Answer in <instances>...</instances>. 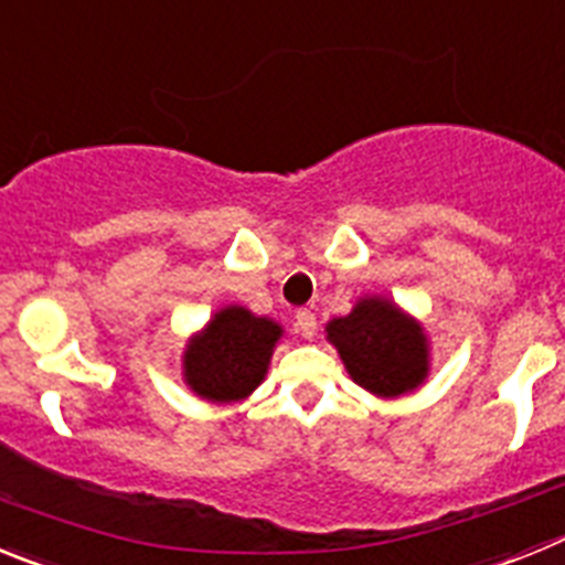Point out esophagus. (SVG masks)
<instances>
[{
  "label": "esophagus",
  "mask_w": 565,
  "mask_h": 565,
  "mask_svg": "<svg viewBox=\"0 0 565 565\" xmlns=\"http://www.w3.org/2000/svg\"><path fill=\"white\" fill-rule=\"evenodd\" d=\"M294 319H297V331L302 333V337H306V339L317 337V317H313L308 308H299L297 317H294Z\"/></svg>",
  "instance_id": "1"
}]
</instances>
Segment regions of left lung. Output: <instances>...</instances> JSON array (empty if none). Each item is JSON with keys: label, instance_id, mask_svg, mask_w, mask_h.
I'll list each match as a JSON object with an SVG mask.
<instances>
[{"label": "left lung", "instance_id": "obj_1", "mask_svg": "<svg viewBox=\"0 0 565 565\" xmlns=\"http://www.w3.org/2000/svg\"><path fill=\"white\" fill-rule=\"evenodd\" d=\"M344 371L376 398L418 391L430 376V337L413 313L391 297L364 294L344 317L326 326Z\"/></svg>", "mask_w": 565, "mask_h": 565}]
</instances>
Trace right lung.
Segmentation results:
<instances>
[{
  "mask_svg": "<svg viewBox=\"0 0 565 565\" xmlns=\"http://www.w3.org/2000/svg\"><path fill=\"white\" fill-rule=\"evenodd\" d=\"M282 326L243 306H223L183 348V384L203 402H243L257 391L271 364Z\"/></svg>",
  "mask_w": 565,
  "mask_h": 565,
  "instance_id": "1",
  "label": "right lung"
}]
</instances>
